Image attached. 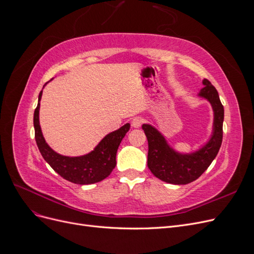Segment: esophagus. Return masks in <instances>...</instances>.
Returning a JSON list of instances; mask_svg holds the SVG:
<instances>
[{"instance_id":"1","label":"esophagus","mask_w":254,"mask_h":254,"mask_svg":"<svg viewBox=\"0 0 254 254\" xmlns=\"http://www.w3.org/2000/svg\"><path fill=\"white\" fill-rule=\"evenodd\" d=\"M142 124H143V120L140 119V118H133V120H132V122H131V125H132V127H134V128L141 127Z\"/></svg>"}]
</instances>
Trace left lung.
Returning a JSON list of instances; mask_svg holds the SVG:
<instances>
[{
	"label": "left lung",
	"mask_w": 254,
	"mask_h": 254,
	"mask_svg": "<svg viewBox=\"0 0 254 254\" xmlns=\"http://www.w3.org/2000/svg\"><path fill=\"white\" fill-rule=\"evenodd\" d=\"M200 96L212 104L214 110V132L210 142L191 155H179L167 145L164 137L150 125L142 126L148 141L147 165L160 180L172 184H188L198 179L217 156L222 142V106L217 90L210 80H203Z\"/></svg>",
	"instance_id": "obj_1"
}]
</instances>
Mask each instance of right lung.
Wrapping results in <instances>:
<instances>
[{"label": "right lung", "mask_w": 254, "mask_h": 254, "mask_svg": "<svg viewBox=\"0 0 254 254\" xmlns=\"http://www.w3.org/2000/svg\"><path fill=\"white\" fill-rule=\"evenodd\" d=\"M42 91L38 98V106L34 112L35 139L43 159L64 179L76 184H92L104 180L117 165V151L130 128L126 124L106 135L95 149L82 157H64L54 151L45 143L39 124V109Z\"/></svg>", "instance_id": "1"}]
</instances>
